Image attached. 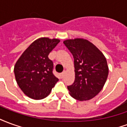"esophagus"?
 I'll use <instances>...</instances> for the list:
<instances>
[{
  "label": "esophagus",
  "mask_w": 127,
  "mask_h": 127,
  "mask_svg": "<svg viewBox=\"0 0 127 127\" xmlns=\"http://www.w3.org/2000/svg\"><path fill=\"white\" fill-rule=\"evenodd\" d=\"M64 74H65V71H63V72H62V73H61V77H63L64 75Z\"/></svg>",
  "instance_id": "34e87169"
}]
</instances>
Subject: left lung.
Masks as SVG:
<instances>
[{
    "instance_id": "1",
    "label": "left lung",
    "mask_w": 127,
    "mask_h": 127,
    "mask_svg": "<svg viewBox=\"0 0 127 127\" xmlns=\"http://www.w3.org/2000/svg\"><path fill=\"white\" fill-rule=\"evenodd\" d=\"M74 58L75 81L68 86L69 93L80 101L95 97L102 90L108 76L105 57L95 45L86 39H68L63 42Z\"/></svg>"
}]
</instances>
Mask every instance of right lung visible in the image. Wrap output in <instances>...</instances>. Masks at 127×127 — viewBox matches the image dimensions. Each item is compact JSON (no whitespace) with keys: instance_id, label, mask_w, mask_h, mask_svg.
<instances>
[{"instance_id":"obj_1","label":"right lung","mask_w":127,"mask_h":127,"mask_svg":"<svg viewBox=\"0 0 127 127\" xmlns=\"http://www.w3.org/2000/svg\"><path fill=\"white\" fill-rule=\"evenodd\" d=\"M60 40L42 37L30 45L14 66L16 82L23 93L36 100L49 95L58 79L53 73L54 64L48 58Z\"/></svg>"}]
</instances>
